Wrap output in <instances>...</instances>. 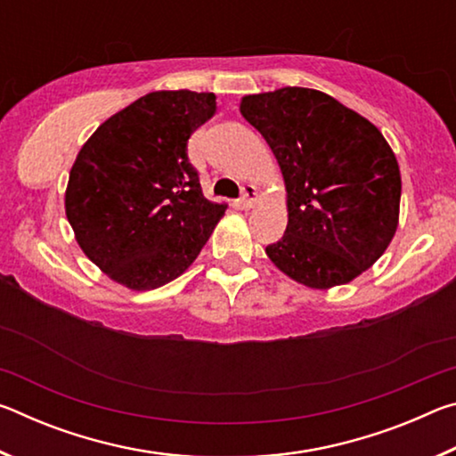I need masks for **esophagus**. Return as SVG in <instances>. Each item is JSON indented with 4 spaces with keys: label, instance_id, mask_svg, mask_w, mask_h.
Listing matches in <instances>:
<instances>
[{
    "label": "esophagus",
    "instance_id": "esophagus-1",
    "mask_svg": "<svg viewBox=\"0 0 456 456\" xmlns=\"http://www.w3.org/2000/svg\"><path fill=\"white\" fill-rule=\"evenodd\" d=\"M259 197V191L256 184H243L241 189V205L243 207H253Z\"/></svg>",
    "mask_w": 456,
    "mask_h": 456
}]
</instances>
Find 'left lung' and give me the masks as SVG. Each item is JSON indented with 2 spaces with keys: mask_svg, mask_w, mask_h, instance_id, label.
Returning <instances> with one entry per match:
<instances>
[{
  "mask_svg": "<svg viewBox=\"0 0 456 456\" xmlns=\"http://www.w3.org/2000/svg\"><path fill=\"white\" fill-rule=\"evenodd\" d=\"M241 114L273 151L288 189V227L269 259L314 289L352 281L398 227L400 168L380 130L312 88L245 96Z\"/></svg>",
  "mask_w": 456,
  "mask_h": 456,
  "instance_id": "8db88e82",
  "label": "left lung"
}]
</instances>
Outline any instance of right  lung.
I'll return each mask as SVG.
<instances>
[{
	"label": "right lung",
	"instance_id": "right-lung-1",
	"mask_svg": "<svg viewBox=\"0 0 456 456\" xmlns=\"http://www.w3.org/2000/svg\"><path fill=\"white\" fill-rule=\"evenodd\" d=\"M213 114L211 92H151L82 146L66 215L82 251L114 281L138 291L160 288L209 241L227 205L203 197L187 142Z\"/></svg>",
	"mask_w": 456,
	"mask_h": 456
}]
</instances>
